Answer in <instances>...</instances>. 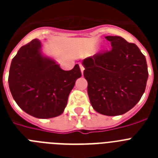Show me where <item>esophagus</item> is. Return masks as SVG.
I'll return each instance as SVG.
<instances>
[{
	"mask_svg": "<svg viewBox=\"0 0 158 158\" xmlns=\"http://www.w3.org/2000/svg\"><path fill=\"white\" fill-rule=\"evenodd\" d=\"M80 69H81V74L83 75L84 70H85V67H84V65H82V64H80Z\"/></svg>",
	"mask_w": 158,
	"mask_h": 158,
	"instance_id": "1",
	"label": "esophagus"
}]
</instances>
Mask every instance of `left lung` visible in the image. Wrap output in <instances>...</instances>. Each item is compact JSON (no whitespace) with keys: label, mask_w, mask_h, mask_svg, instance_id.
<instances>
[{"label":"left lung","mask_w":158,"mask_h":158,"mask_svg":"<svg viewBox=\"0 0 158 158\" xmlns=\"http://www.w3.org/2000/svg\"><path fill=\"white\" fill-rule=\"evenodd\" d=\"M109 51L83 60L90 103L100 114L120 115L133 108L145 92L148 79L146 57L135 43L120 36H106Z\"/></svg>","instance_id":"1"}]
</instances>
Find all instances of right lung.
<instances>
[{
    "label": "right lung",
    "instance_id": "add662e5",
    "mask_svg": "<svg viewBox=\"0 0 158 158\" xmlns=\"http://www.w3.org/2000/svg\"><path fill=\"white\" fill-rule=\"evenodd\" d=\"M77 64L65 71L52 58L43 55L40 40H33L12 60L8 85L14 100L28 115L39 118L62 114L77 78Z\"/></svg>",
    "mask_w": 158,
    "mask_h": 158
}]
</instances>
